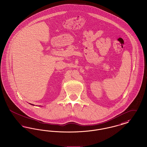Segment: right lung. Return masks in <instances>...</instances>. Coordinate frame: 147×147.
Masks as SVG:
<instances>
[{
    "label": "right lung",
    "instance_id": "add662e5",
    "mask_svg": "<svg viewBox=\"0 0 147 147\" xmlns=\"http://www.w3.org/2000/svg\"><path fill=\"white\" fill-rule=\"evenodd\" d=\"M31 104V105H33V104Z\"/></svg>",
    "mask_w": 147,
    "mask_h": 147
}]
</instances>
